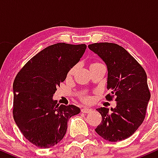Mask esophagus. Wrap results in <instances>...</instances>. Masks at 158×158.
I'll return each instance as SVG.
<instances>
[{
	"instance_id": "1",
	"label": "esophagus",
	"mask_w": 158,
	"mask_h": 158,
	"mask_svg": "<svg viewBox=\"0 0 158 158\" xmlns=\"http://www.w3.org/2000/svg\"><path fill=\"white\" fill-rule=\"evenodd\" d=\"M81 113H84V114H88V113H90V111H91V109H89V108H82V109L81 110Z\"/></svg>"
}]
</instances>
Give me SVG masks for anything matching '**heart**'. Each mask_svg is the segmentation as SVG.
Here are the masks:
<instances>
[{
    "instance_id": "1",
    "label": "heart",
    "mask_w": 158,
    "mask_h": 158,
    "mask_svg": "<svg viewBox=\"0 0 158 158\" xmlns=\"http://www.w3.org/2000/svg\"><path fill=\"white\" fill-rule=\"evenodd\" d=\"M99 64H99V63H97V62L93 63V64H91L90 65V68H94V67H96V66H98V65H99ZM76 68H77L76 67H73V68H72L70 70H69L68 73V77H70L71 76L73 75L74 73H75ZM82 99H83V101H84L85 102H87V103L90 102V100H91V99H90V97H82Z\"/></svg>"
}]
</instances>
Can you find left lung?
<instances>
[{"mask_svg":"<svg viewBox=\"0 0 158 158\" xmlns=\"http://www.w3.org/2000/svg\"><path fill=\"white\" fill-rule=\"evenodd\" d=\"M106 63L108 69L107 88L111 90L106 98L116 96L117 106L97 108L102 122L95 131L110 142L128 138L140 126L150 99L147 76L143 67L123 47L114 43H94L88 45Z\"/></svg>","mask_w":158,"mask_h":158,"instance_id":"left-lung-1","label":"left lung"}]
</instances>
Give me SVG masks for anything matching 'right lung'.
<instances>
[{"label":"right lung","instance_id":"add662e5","mask_svg":"<svg viewBox=\"0 0 158 158\" xmlns=\"http://www.w3.org/2000/svg\"><path fill=\"white\" fill-rule=\"evenodd\" d=\"M82 44L57 43L44 48L21 68L13 83V117L30 143L48 148L63 139L78 107L57 104L52 97L86 50Z\"/></svg>","mask_w":158,"mask_h":158}]
</instances>
